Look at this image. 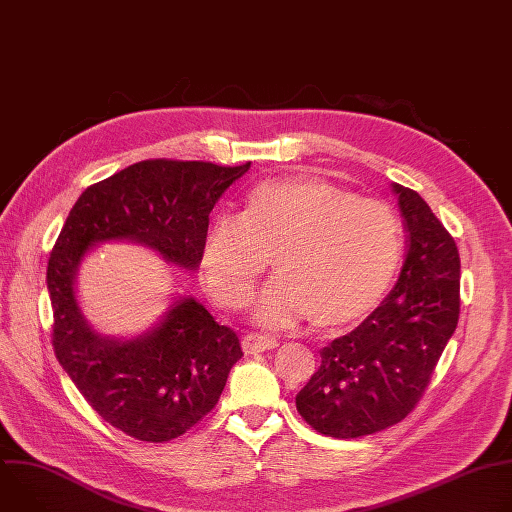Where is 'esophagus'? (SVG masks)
<instances>
[{
    "label": "esophagus",
    "mask_w": 512,
    "mask_h": 512,
    "mask_svg": "<svg viewBox=\"0 0 512 512\" xmlns=\"http://www.w3.org/2000/svg\"><path fill=\"white\" fill-rule=\"evenodd\" d=\"M243 350H245V354H257V352H265V350H273V348H277L279 346V342H277V338H273V336H265V334H247L245 338H243Z\"/></svg>",
    "instance_id": "1"
}]
</instances>
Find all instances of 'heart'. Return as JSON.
Wrapping results in <instances>:
<instances>
[{
    "label": "heart",
    "mask_w": 512,
    "mask_h": 512,
    "mask_svg": "<svg viewBox=\"0 0 512 512\" xmlns=\"http://www.w3.org/2000/svg\"><path fill=\"white\" fill-rule=\"evenodd\" d=\"M267 261L275 279L255 304L257 322L289 328L312 320L342 330L387 294L401 261V223L387 202L314 176L265 182L249 192L239 218H214L200 269L216 304L239 310Z\"/></svg>",
    "instance_id": "heart-1"
}]
</instances>
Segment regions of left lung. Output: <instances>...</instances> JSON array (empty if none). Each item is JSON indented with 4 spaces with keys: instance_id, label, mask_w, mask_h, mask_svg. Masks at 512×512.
Returning a JSON list of instances; mask_svg holds the SVG:
<instances>
[{
    "instance_id": "left-lung-1",
    "label": "left lung",
    "mask_w": 512,
    "mask_h": 512,
    "mask_svg": "<svg viewBox=\"0 0 512 512\" xmlns=\"http://www.w3.org/2000/svg\"><path fill=\"white\" fill-rule=\"evenodd\" d=\"M393 192L409 239L399 279L367 320L320 350V369L296 397L300 415L338 440L405 419L458 326L456 241L415 190Z\"/></svg>"
}]
</instances>
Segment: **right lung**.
<instances>
[{
	"label": "right lung",
	"mask_w": 512,
	"mask_h": 512,
	"mask_svg": "<svg viewBox=\"0 0 512 512\" xmlns=\"http://www.w3.org/2000/svg\"><path fill=\"white\" fill-rule=\"evenodd\" d=\"M249 168L251 162H137L79 196L50 253L54 354L89 405L135 440L170 442L212 411L243 356L241 342L194 298L176 300L139 336L97 332L77 300L81 261L93 245L131 241L194 271L210 210Z\"/></svg>",
	"instance_id": "1"
}]
</instances>
